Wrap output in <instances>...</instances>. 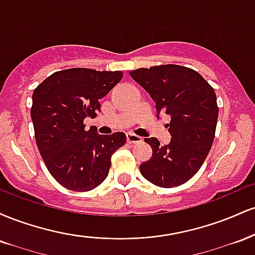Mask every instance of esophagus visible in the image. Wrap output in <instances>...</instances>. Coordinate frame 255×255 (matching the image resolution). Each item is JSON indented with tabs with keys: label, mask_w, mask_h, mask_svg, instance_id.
<instances>
[{
	"label": "esophagus",
	"mask_w": 255,
	"mask_h": 255,
	"mask_svg": "<svg viewBox=\"0 0 255 255\" xmlns=\"http://www.w3.org/2000/svg\"><path fill=\"white\" fill-rule=\"evenodd\" d=\"M142 139L139 135L133 133H127V142L128 144H137V142H141Z\"/></svg>",
	"instance_id": "esophagus-1"
}]
</instances>
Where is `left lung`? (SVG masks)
Returning a JSON list of instances; mask_svg holds the SVG:
<instances>
[{
	"mask_svg": "<svg viewBox=\"0 0 255 255\" xmlns=\"http://www.w3.org/2000/svg\"><path fill=\"white\" fill-rule=\"evenodd\" d=\"M156 102L157 113L171 116V140L162 146L156 137H146L152 157L140 164L146 180L163 188L181 186L201 168L215 139L218 119L213 87L194 69L162 64L129 72Z\"/></svg>",
	"mask_w": 255,
	"mask_h": 255,
	"instance_id": "1",
	"label": "left lung"
}]
</instances>
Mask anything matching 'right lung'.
<instances>
[{"label": "right lung", "instance_id": "add662e5", "mask_svg": "<svg viewBox=\"0 0 255 255\" xmlns=\"http://www.w3.org/2000/svg\"><path fill=\"white\" fill-rule=\"evenodd\" d=\"M121 71L71 68L55 72L34 89L31 119L36 142L51 176L69 191L87 192L107 178L111 156L126 142L122 131L101 135L86 129L99 99L120 83Z\"/></svg>", "mask_w": 255, "mask_h": 255}]
</instances>
